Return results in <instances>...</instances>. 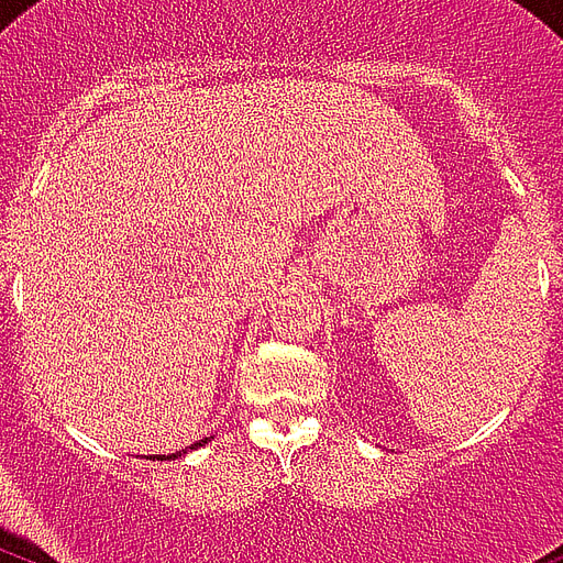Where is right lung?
Wrapping results in <instances>:
<instances>
[{
  "label": "right lung",
  "instance_id": "right-lung-1",
  "mask_svg": "<svg viewBox=\"0 0 563 563\" xmlns=\"http://www.w3.org/2000/svg\"><path fill=\"white\" fill-rule=\"evenodd\" d=\"M203 444H207V438H203V441H198V444L189 446V450H195V446H203ZM148 459H157V462H163V459H175V455H148Z\"/></svg>",
  "mask_w": 563,
  "mask_h": 563
}]
</instances>
